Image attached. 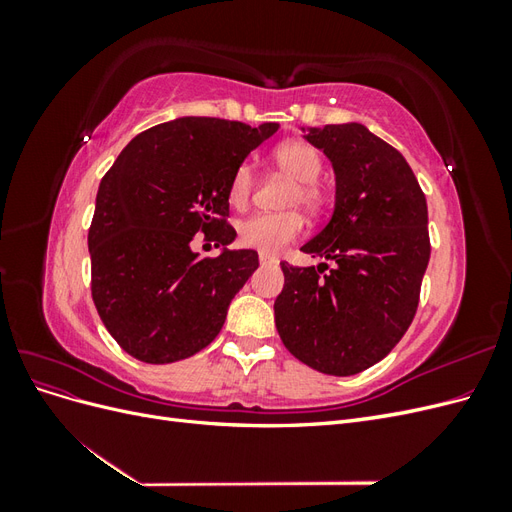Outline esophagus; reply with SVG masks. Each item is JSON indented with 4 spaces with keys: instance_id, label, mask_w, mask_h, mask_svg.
<instances>
[{
    "instance_id": "esophagus-1",
    "label": "esophagus",
    "mask_w": 512,
    "mask_h": 512,
    "mask_svg": "<svg viewBox=\"0 0 512 512\" xmlns=\"http://www.w3.org/2000/svg\"><path fill=\"white\" fill-rule=\"evenodd\" d=\"M258 260H260V265H277V262H280L275 256H269V254H260Z\"/></svg>"
}]
</instances>
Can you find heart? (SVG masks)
Here are the masks:
<instances>
[{
	"label": "heart",
	"mask_w": 512,
	"mask_h": 512,
	"mask_svg": "<svg viewBox=\"0 0 512 512\" xmlns=\"http://www.w3.org/2000/svg\"><path fill=\"white\" fill-rule=\"evenodd\" d=\"M275 168L286 177L294 179V188L288 194V205H301L309 211H320L327 203V188L318 179L324 158L322 153L305 141H290L273 151ZM256 185V173L252 162L243 160L232 170L228 181V203L235 209L247 207L252 200ZM305 218L299 211L282 213H256L239 224L237 237L243 247H250L260 254H280L288 243L303 235Z\"/></svg>",
	"instance_id": "b5f03b06"
}]
</instances>
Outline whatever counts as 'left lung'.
Segmentation results:
<instances>
[{"label": "left lung", "instance_id": "obj_1", "mask_svg": "<svg viewBox=\"0 0 512 512\" xmlns=\"http://www.w3.org/2000/svg\"><path fill=\"white\" fill-rule=\"evenodd\" d=\"M307 141L333 162L337 192L331 222L301 250L335 267L282 262L275 327L301 363L352 376L412 324L431 254L427 200L404 156L361 123L314 128Z\"/></svg>", "mask_w": 512, "mask_h": 512}]
</instances>
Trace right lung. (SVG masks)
Wrapping results in <instances>:
<instances>
[{"instance_id":"obj_1","label":"right lung","mask_w":512,"mask_h":512,"mask_svg":"<svg viewBox=\"0 0 512 512\" xmlns=\"http://www.w3.org/2000/svg\"><path fill=\"white\" fill-rule=\"evenodd\" d=\"M277 128L181 117L132 138L102 177L87 235L91 297L106 331L134 359H188L222 331L258 254L200 258L192 239L203 232L220 247L237 237L228 224L230 175Z\"/></svg>"}]
</instances>
